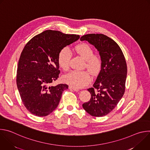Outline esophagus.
Returning a JSON list of instances; mask_svg holds the SVG:
<instances>
[{"mask_svg":"<svg viewBox=\"0 0 150 150\" xmlns=\"http://www.w3.org/2000/svg\"><path fill=\"white\" fill-rule=\"evenodd\" d=\"M69 89H72L75 91H79V89H78L77 88H75V87H72V86H69Z\"/></svg>","mask_w":150,"mask_h":150,"instance_id":"esophagus-1","label":"esophagus"}]
</instances>
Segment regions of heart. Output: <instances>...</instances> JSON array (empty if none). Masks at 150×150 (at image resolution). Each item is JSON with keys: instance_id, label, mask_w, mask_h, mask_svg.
Here are the masks:
<instances>
[{"instance_id": "obj_1", "label": "heart", "mask_w": 150, "mask_h": 150, "mask_svg": "<svg viewBox=\"0 0 150 150\" xmlns=\"http://www.w3.org/2000/svg\"><path fill=\"white\" fill-rule=\"evenodd\" d=\"M76 53L85 60V67L93 75H97L102 67V59L100 55L94 54L93 48L87 43H82L75 48ZM71 53L68 47H64L59 53L57 61L59 67L67 71L69 68ZM64 82L72 87L79 88L86 86L91 81L90 74L87 71H72L63 76Z\"/></svg>"}]
</instances>
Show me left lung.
<instances>
[{"mask_svg":"<svg viewBox=\"0 0 150 150\" xmlns=\"http://www.w3.org/2000/svg\"><path fill=\"white\" fill-rule=\"evenodd\" d=\"M80 40L94 46L102 59V67L93 87L87 90L91 98L82 107L93 116H104L115 109L125 93L126 62L119 45L108 36L90 34Z\"/></svg>","mask_w":150,"mask_h":150,"instance_id":"8db88e82","label":"left lung"}]
</instances>
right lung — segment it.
I'll return each instance as SVG.
<instances>
[{
	"label": "right lung",
	"instance_id": "right-lung-1",
	"mask_svg": "<svg viewBox=\"0 0 150 150\" xmlns=\"http://www.w3.org/2000/svg\"><path fill=\"white\" fill-rule=\"evenodd\" d=\"M79 38V35L46 30L32 38L21 54L16 84L22 101L33 115L43 117L58 106L67 84H50L59 78V52Z\"/></svg>",
	"mask_w": 150,
	"mask_h": 150
}]
</instances>
